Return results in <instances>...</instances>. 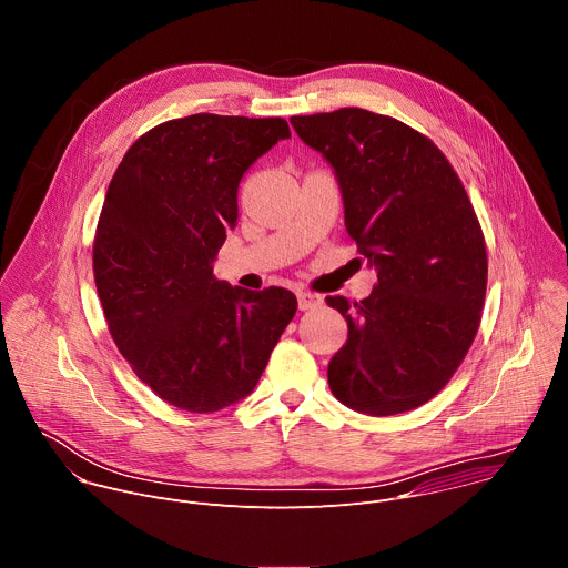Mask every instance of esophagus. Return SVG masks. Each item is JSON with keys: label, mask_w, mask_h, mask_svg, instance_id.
I'll return each mask as SVG.
<instances>
[{"label": "esophagus", "mask_w": 568, "mask_h": 568, "mask_svg": "<svg viewBox=\"0 0 568 568\" xmlns=\"http://www.w3.org/2000/svg\"><path fill=\"white\" fill-rule=\"evenodd\" d=\"M318 305H321V296L310 294V292H298V307L301 310H312V307H318Z\"/></svg>", "instance_id": "obj_1"}]
</instances>
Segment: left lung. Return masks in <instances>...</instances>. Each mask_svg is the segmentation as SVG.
Listing matches in <instances>:
<instances>
[{
    "mask_svg": "<svg viewBox=\"0 0 568 568\" xmlns=\"http://www.w3.org/2000/svg\"><path fill=\"white\" fill-rule=\"evenodd\" d=\"M292 125L331 161L348 235L377 270L368 298H326L348 321L331 390L368 416L412 412L445 388L476 337L488 287L480 222L447 156L407 123L342 108Z\"/></svg>",
    "mask_w": 568,
    "mask_h": 568,
    "instance_id": "8db88e82",
    "label": "left lung"
}]
</instances>
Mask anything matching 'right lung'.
<instances>
[{"instance_id": "add662e5", "label": "right lung", "mask_w": 568, "mask_h": 568, "mask_svg": "<svg viewBox=\"0 0 568 568\" xmlns=\"http://www.w3.org/2000/svg\"><path fill=\"white\" fill-rule=\"evenodd\" d=\"M290 125L281 116L191 114L141 134L119 164L94 235L108 331L136 377L191 414L258 384L296 314L283 287L250 292L213 276L237 224V184Z\"/></svg>"}]
</instances>
